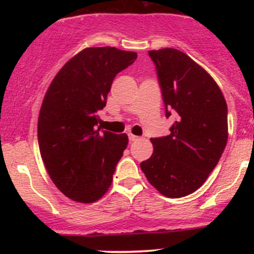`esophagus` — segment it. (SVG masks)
Here are the masks:
<instances>
[{"label": "esophagus", "instance_id": "34e87169", "mask_svg": "<svg viewBox=\"0 0 254 254\" xmlns=\"http://www.w3.org/2000/svg\"><path fill=\"white\" fill-rule=\"evenodd\" d=\"M129 139L131 142H135V141H137V139H139V137L132 135V133H129Z\"/></svg>", "mask_w": 254, "mask_h": 254}]
</instances>
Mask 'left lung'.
<instances>
[{
	"instance_id": "8db88e82",
	"label": "left lung",
	"mask_w": 254,
	"mask_h": 254,
	"mask_svg": "<svg viewBox=\"0 0 254 254\" xmlns=\"http://www.w3.org/2000/svg\"><path fill=\"white\" fill-rule=\"evenodd\" d=\"M155 64L170 135L151 138L154 153L141 170L160 193L188 196L216 167L228 139L227 104L214 78L176 49L148 52Z\"/></svg>"
}]
</instances>
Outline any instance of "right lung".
Instances as JSON below:
<instances>
[{"instance_id":"1","label":"right lung","mask_w":254,"mask_h":254,"mask_svg":"<svg viewBox=\"0 0 254 254\" xmlns=\"http://www.w3.org/2000/svg\"><path fill=\"white\" fill-rule=\"evenodd\" d=\"M136 58V52L110 46L84 49L46 92L38 119L40 155L58 190L72 200L93 203L111 186L129 139L100 130L98 111L106 106L116 75Z\"/></svg>"}]
</instances>
